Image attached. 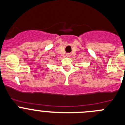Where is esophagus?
I'll return each instance as SVG.
<instances>
[{
  "instance_id": "obj_1",
  "label": "esophagus",
  "mask_w": 125,
  "mask_h": 125,
  "mask_svg": "<svg viewBox=\"0 0 125 125\" xmlns=\"http://www.w3.org/2000/svg\"><path fill=\"white\" fill-rule=\"evenodd\" d=\"M69 55H70L68 54V53H67V56H68H68H69Z\"/></svg>"
}]
</instances>
